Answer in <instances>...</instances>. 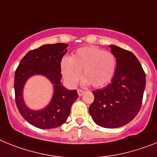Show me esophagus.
Masks as SVG:
<instances>
[{
	"label": "esophagus",
	"mask_w": 157,
	"mask_h": 157,
	"mask_svg": "<svg viewBox=\"0 0 157 157\" xmlns=\"http://www.w3.org/2000/svg\"><path fill=\"white\" fill-rule=\"evenodd\" d=\"M77 93H78L79 96H81L84 93V91H83L82 89H78L77 90Z\"/></svg>",
	"instance_id": "1"
}]
</instances>
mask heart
<instances>
[{
    "instance_id": "b5f03b06",
    "label": "heart",
    "mask_w": 157,
    "mask_h": 157,
    "mask_svg": "<svg viewBox=\"0 0 157 157\" xmlns=\"http://www.w3.org/2000/svg\"><path fill=\"white\" fill-rule=\"evenodd\" d=\"M116 67L115 55L95 46L78 49L70 58H63L61 63L64 78L72 86L78 83L82 71L85 77L83 84H92L95 88L105 86L112 80Z\"/></svg>"
}]
</instances>
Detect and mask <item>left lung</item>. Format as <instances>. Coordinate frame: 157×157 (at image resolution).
Here are the masks:
<instances>
[{
  "instance_id": "1",
  "label": "left lung",
  "mask_w": 157,
  "mask_h": 157,
  "mask_svg": "<svg viewBox=\"0 0 157 157\" xmlns=\"http://www.w3.org/2000/svg\"><path fill=\"white\" fill-rule=\"evenodd\" d=\"M110 48L116 57V71L107 87L92 92L95 99L89 114L98 126L118 128L132 121L141 109L145 73L133 53L114 45Z\"/></svg>"
}]
</instances>
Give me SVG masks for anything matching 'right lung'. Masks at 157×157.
<instances>
[{"mask_svg": "<svg viewBox=\"0 0 157 157\" xmlns=\"http://www.w3.org/2000/svg\"><path fill=\"white\" fill-rule=\"evenodd\" d=\"M65 43L46 44L32 50L22 58L15 73L16 104L27 122L39 129H53L67 120L73 102L78 98L77 90H69L61 83V62L67 52ZM43 75L54 84V95L45 109L33 111L25 105L22 89L26 80L34 75Z\"/></svg>", "mask_w": 157, "mask_h": 157, "instance_id": "right-lung-1", "label": "right lung"}]
</instances>
